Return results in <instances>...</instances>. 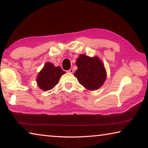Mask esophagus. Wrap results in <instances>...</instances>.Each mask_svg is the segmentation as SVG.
<instances>
[{"label": "esophagus", "mask_w": 148, "mask_h": 148, "mask_svg": "<svg viewBox=\"0 0 148 148\" xmlns=\"http://www.w3.org/2000/svg\"><path fill=\"white\" fill-rule=\"evenodd\" d=\"M68 72H69V73H71V74H72V73H74V70L72 69H70L69 71H68Z\"/></svg>", "instance_id": "1"}]
</instances>
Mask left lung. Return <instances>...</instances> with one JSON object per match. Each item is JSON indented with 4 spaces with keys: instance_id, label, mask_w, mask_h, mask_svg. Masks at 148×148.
Instances as JSON below:
<instances>
[{
    "instance_id": "obj_1",
    "label": "left lung",
    "mask_w": 148,
    "mask_h": 148,
    "mask_svg": "<svg viewBox=\"0 0 148 148\" xmlns=\"http://www.w3.org/2000/svg\"><path fill=\"white\" fill-rule=\"evenodd\" d=\"M77 66L74 76L79 83L89 91H95L102 86L107 74L103 62L97 56L88 57L79 55L76 62Z\"/></svg>"
}]
</instances>
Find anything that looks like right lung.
Here are the masks:
<instances>
[{
    "mask_svg": "<svg viewBox=\"0 0 148 148\" xmlns=\"http://www.w3.org/2000/svg\"><path fill=\"white\" fill-rule=\"evenodd\" d=\"M65 73L60 66H55L51 62H47L36 77L37 85L43 91H49L59 83L61 76Z\"/></svg>",
    "mask_w": 148,
    "mask_h": 148,
    "instance_id": "right-lung-1",
    "label": "right lung"
}]
</instances>
